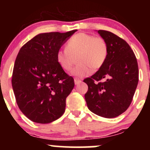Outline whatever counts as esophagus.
Here are the masks:
<instances>
[{
  "instance_id": "1",
  "label": "esophagus",
  "mask_w": 150,
  "mask_h": 150,
  "mask_svg": "<svg viewBox=\"0 0 150 150\" xmlns=\"http://www.w3.org/2000/svg\"><path fill=\"white\" fill-rule=\"evenodd\" d=\"M74 81H75V85H78V84H80L82 81H81V80H80L79 78H77V77H76V78H75V80H74Z\"/></svg>"
}]
</instances>
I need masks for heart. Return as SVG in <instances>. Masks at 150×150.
Listing matches in <instances>:
<instances>
[{
	"mask_svg": "<svg viewBox=\"0 0 150 150\" xmlns=\"http://www.w3.org/2000/svg\"><path fill=\"white\" fill-rule=\"evenodd\" d=\"M108 46L105 39L85 33L72 37L65 44V49L56 53V61L63 70L69 71L77 59L78 63L72 70L75 76H85L91 69L97 70L104 65L108 58Z\"/></svg>",
	"mask_w": 150,
	"mask_h": 150,
	"instance_id": "1",
	"label": "heart"
}]
</instances>
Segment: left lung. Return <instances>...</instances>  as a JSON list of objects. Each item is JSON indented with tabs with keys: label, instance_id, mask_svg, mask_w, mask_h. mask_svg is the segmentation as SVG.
<instances>
[{
	"label": "left lung",
	"instance_id": "left-lung-1",
	"mask_svg": "<svg viewBox=\"0 0 150 150\" xmlns=\"http://www.w3.org/2000/svg\"><path fill=\"white\" fill-rule=\"evenodd\" d=\"M98 33L107 43L108 55L97 73L83 80L88 85L85 101L95 114L115 118L131 104L138 83V65L135 53L125 40L108 31L99 30ZM103 79L106 80L101 82Z\"/></svg>",
	"mask_w": 150,
	"mask_h": 150
}]
</instances>
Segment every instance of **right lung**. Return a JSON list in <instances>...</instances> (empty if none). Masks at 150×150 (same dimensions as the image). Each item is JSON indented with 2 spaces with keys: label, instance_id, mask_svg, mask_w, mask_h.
Wrapping results in <instances>:
<instances>
[{
  "label": "right lung",
  "instance_id": "obj_1",
  "mask_svg": "<svg viewBox=\"0 0 150 150\" xmlns=\"http://www.w3.org/2000/svg\"><path fill=\"white\" fill-rule=\"evenodd\" d=\"M76 31L39 34L19 51L12 86L19 108L32 121L49 123L65 112L75 83L58 64L56 53Z\"/></svg>",
  "mask_w": 150,
  "mask_h": 150
}]
</instances>
